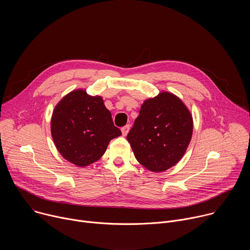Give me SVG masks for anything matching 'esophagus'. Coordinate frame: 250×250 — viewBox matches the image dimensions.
Here are the masks:
<instances>
[{
	"label": "esophagus",
	"mask_w": 250,
	"mask_h": 250,
	"mask_svg": "<svg viewBox=\"0 0 250 250\" xmlns=\"http://www.w3.org/2000/svg\"><path fill=\"white\" fill-rule=\"evenodd\" d=\"M129 128H130V125H125L124 127H122V133H123L124 136H125V135L128 133Z\"/></svg>",
	"instance_id": "1"
}]
</instances>
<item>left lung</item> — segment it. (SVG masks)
Instances as JSON below:
<instances>
[{"mask_svg": "<svg viewBox=\"0 0 250 250\" xmlns=\"http://www.w3.org/2000/svg\"><path fill=\"white\" fill-rule=\"evenodd\" d=\"M193 134V117L176 95L162 91L141 104L128 132L136 160L147 170L164 172L185 154Z\"/></svg>", "mask_w": 250, "mask_h": 250, "instance_id": "obj_1", "label": "left lung"}]
</instances>
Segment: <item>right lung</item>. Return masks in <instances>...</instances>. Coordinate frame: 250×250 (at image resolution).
Instances as JSON below:
<instances>
[{
	"instance_id": "right-lung-1",
	"label": "right lung",
	"mask_w": 250,
	"mask_h": 250,
	"mask_svg": "<svg viewBox=\"0 0 250 250\" xmlns=\"http://www.w3.org/2000/svg\"><path fill=\"white\" fill-rule=\"evenodd\" d=\"M50 129L59 153L79 167L98 161L110 141L122 134L103 98L91 96L84 89L71 91L58 102Z\"/></svg>"
}]
</instances>
